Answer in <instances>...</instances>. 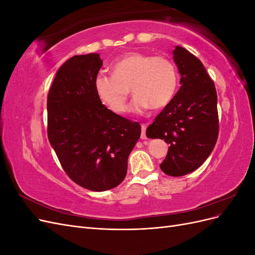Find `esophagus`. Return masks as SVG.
<instances>
[{
    "label": "esophagus",
    "mask_w": 255,
    "mask_h": 255,
    "mask_svg": "<svg viewBox=\"0 0 255 255\" xmlns=\"http://www.w3.org/2000/svg\"><path fill=\"white\" fill-rule=\"evenodd\" d=\"M145 130H146V126L142 125L141 126V139H148V137H146V134H145Z\"/></svg>",
    "instance_id": "34e87169"
}]
</instances>
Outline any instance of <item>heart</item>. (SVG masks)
Here are the masks:
<instances>
[{"label": "heart", "instance_id": "obj_1", "mask_svg": "<svg viewBox=\"0 0 255 255\" xmlns=\"http://www.w3.org/2000/svg\"><path fill=\"white\" fill-rule=\"evenodd\" d=\"M111 69L113 76L99 73L94 86L100 102L119 115L128 111V86L135 95L132 110L141 112L167 106L179 84L175 65L163 55L129 52L116 59Z\"/></svg>", "mask_w": 255, "mask_h": 255}]
</instances>
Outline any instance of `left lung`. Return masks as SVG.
Here are the masks:
<instances>
[{
  "label": "left lung",
  "instance_id": "8db88e82",
  "mask_svg": "<svg viewBox=\"0 0 255 255\" xmlns=\"http://www.w3.org/2000/svg\"><path fill=\"white\" fill-rule=\"evenodd\" d=\"M173 58L181 87L146 128V137L169 144L161 171L182 176L195 171L210 156L218 138L219 119L217 92L203 64L182 47L174 49Z\"/></svg>",
  "mask_w": 255,
  "mask_h": 255
}]
</instances>
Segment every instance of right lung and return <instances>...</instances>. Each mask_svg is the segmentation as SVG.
Returning <instances> with one entry per match:
<instances>
[{
  "label": "right lung",
  "mask_w": 255,
  "mask_h": 255,
  "mask_svg": "<svg viewBox=\"0 0 255 255\" xmlns=\"http://www.w3.org/2000/svg\"><path fill=\"white\" fill-rule=\"evenodd\" d=\"M103 63L97 53L75 55L59 68L48 95V138L67 175L92 190L125 180L128 158L141 127L100 102L95 79Z\"/></svg>",
  "instance_id": "1"
}]
</instances>
